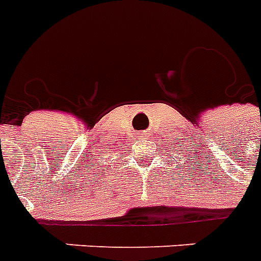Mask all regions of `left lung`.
<instances>
[{
	"instance_id": "left-lung-1",
	"label": "left lung",
	"mask_w": 261,
	"mask_h": 261,
	"mask_svg": "<svg viewBox=\"0 0 261 261\" xmlns=\"http://www.w3.org/2000/svg\"><path fill=\"white\" fill-rule=\"evenodd\" d=\"M188 156H189V154H188Z\"/></svg>"
}]
</instances>
